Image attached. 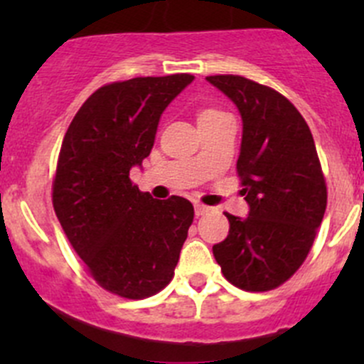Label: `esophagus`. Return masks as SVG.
<instances>
[{"label":"esophagus","mask_w":364,"mask_h":364,"mask_svg":"<svg viewBox=\"0 0 364 364\" xmlns=\"http://www.w3.org/2000/svg\"><path fill=\"white\" fill-rule=\"evenodd\" d=\"M193 209H196V216H203V215H205V213H208V205H204V204H200V203H196L193 204Z\"/></svg>","instance_id":"esophagus-1"}]
</instances>
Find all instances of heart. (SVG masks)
Segmentation results:
<instances>
[{"label":"heart","mask_w":364,"mask_h":364,"mask_svg":"<svg viewBox=\"0 0 364 364\" xmlns=\"http://www.w3.org/2000/svg\"><path fill=\"white\" fill-rule=\"evenodd\" d=\"M218 114H223L220 111H216V109H203V111L199 112V119H203V117H211V116H218Z\"/></svg>","instance_id":"b5f03b06"}]
</instances>
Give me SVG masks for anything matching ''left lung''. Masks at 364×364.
I'll return each mask as SVG.
<instances>
[{"mask_svg": "<svg viewBox=\"0 0 364 364\" xmlns=\"http://www.w3.org/2000/svg\"><path fill=\"white\" fill-rule=\"evenodd\" d=\"M230 98L243 121L237 174L248 216L229 218L213 247L227 280L250 292L277 289L306 259L324 218L328 192L314 137L278 91L240 75L205 77Z\"/></svg>", "mask_w": 364, "mask_h": 364, "instance_id": "obj_1", "label": "left lung"}]
</instances>
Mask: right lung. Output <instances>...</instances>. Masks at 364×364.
I'll return each instance as SVG.
<instances>
[{
  "instance_id": "add662e5",
  "label": "right lung",
  "mask_w": 364,
  "mask_h": 364,
  "mask_svg": "<svg viewBox=\"0 0 364 364\" xmlns=\"http://www.w3.org/2000/svg\"><path fill=\"white\" fill-rule=\"evenodd\" d=\"M193 79L176 73L107 84L84 102L65 134L54 211L91 277L112 294L142 299L174 277L193 205L142 193L130 168L149 156L161 114Z\"/></svg>"
}]
</instances>
